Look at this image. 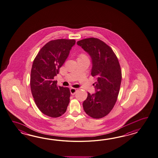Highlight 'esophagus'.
I'll return each instance as SVG.
<instances>
[{"label":"esophagus","instance_id":"34e87169","mask_svg":"<svg viewBox=\"0 0 158 158\" xmlns=\"http://www.w3.org/2000/svg\"><path fill=\"white\" fill-rule=\"evenodd\" d=\"M77 91V88H70V92L71 95H75V94L76 93Z\"/></svg>","mask_w":158,"mask_h":158}]
</instances>
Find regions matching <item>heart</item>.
I'll return each instance as SVG.
<instances>
[{
	"mask_svg": "<svg viewBox=\"0 0 158 158\" xmlns=\"http://www.w3.org/2000/svg\"><path fill=\"white\" fill-rule=\"evenodd\" d=\"M86 55L85 54H81L80 55H79V58H83V57H86Z\"/></svg>",
	"mask_w": 158,
	"mask_h": 158,
	"instance_id": "b5f03b06",
	"label": "heart"
}]
</instances>
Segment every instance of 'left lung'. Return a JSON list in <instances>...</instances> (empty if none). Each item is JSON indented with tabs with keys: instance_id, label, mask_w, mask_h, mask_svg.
I'll use <instances>...</instances> for the list:
<instances>
[{
	"instance_id": "1",
	"label": "left lung",
	"mask_w": 158,
	"mask_h": 158,
	"mask_svg": "<svg viewBox=\"0 0 158 158\" xmlns=\"http://www.w3.org/2000/svg\"><path fill=\"white\" fill-rule=\"evenodd\" d=\"M77 44L91 56V75L97 78L96 93H88L83 109L92 118H101L110 112L118 98L122 79L118 60L112 49L100 39H83Z\"/></svg>"
}]
</instances>
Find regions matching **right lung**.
I'll return each instance as SVG.
<instances>
[{
	"label": "right lung",
	"instance_id": "right-lung-1",
	"mask_svg": "<svg viewBox=\"0 0 158 158\" xmlns=\"http://www.w3.org/2000/svg\"><path fill=\"white\" fill-rule=\"evenodd\" d=\"M75 42L74 39L52 40L42 47L33 62L30 79L32 96L40 110L50 117L63 115L70 102V89L58 87L54 77Z\"/></svg>",
	"mask_w": 158,
	"mask_h": 158
}]
</instances>
